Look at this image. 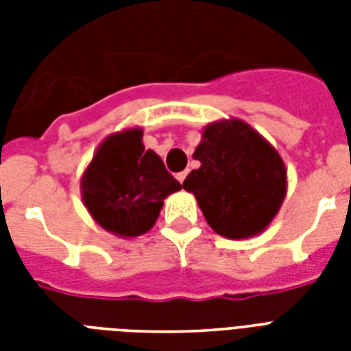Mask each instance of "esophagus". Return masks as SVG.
<instances>
[{
  "label": "esophagus",
  "mask_w": 351,
  "mask_h": 351,
  "mask_svg": "<svg viewBox=\"0 0 351 351\" xmlns=\"http://www.w3.org/2000/svg\"><path fill=\"white\" fill-rule=\"evenodd\" d=\"M186 176H187V171H182V173H178V175H176V180L182 184V182L186 180Z\"/></svg>",
  "instance_id": "obj_1"
}]
</instances>
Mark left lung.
<instances>
[{"mask_svg": "<svg viewBox=\"0 0 351 351\" xmlns=\"http://www.w3.org/2000/svg\"><path fill=\"white\" fill-rule=\"evenodd\" d=\"M200 162L184 180L208 224L228 239L266 230L286 197V167L271 143L242 120L209 123L193 153Z\"/></svg>", "mask_w": 351, "mask_h": 351, "instance_id": "8db88e82", "label": "left lung"}]
</instances>
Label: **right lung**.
I'll list each match as a JSON object with an SVG mask.
<instances>
[{
    "instance_id": "add662e5",
    "label": "right lung",
    "mask_w": 351,
    "mask_h": 351,
    "mask_svg": "<svg viewBox=\"0 0 351 351\" xmlns=\"http://www.w3.org/2000/svg\"><path fill=\"white\" fill-rule=\"evenodd\" d=\"M142 136L138 127L107 136L82 176V198L90 217L123 239L147 233L164 198L182 187L158 154L143 147Z\"/></svg>"
}]
</instances>
